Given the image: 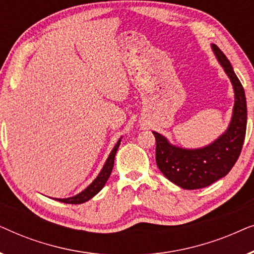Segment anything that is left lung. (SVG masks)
Segmentation results:
<instances>
[{"label":"left lung","mask_w":254,"mask_h":254,"mask_svg":"<svg viewBox=\"0 0 254 254\" xmlns=\"http://www.w3.org/2000/svg\"><path fill=\"white\" fill-rule=\"evenodd\" d=\"M211 48L234 86L235 105L228 129L213 143L199 149L176 147L152 131L158 169L170 182L185 190L202 189L227 176L237 162L245 140L248 109L244 88L223 52L214 44Z\"/></svg>","instance_id":"8db88e82"}]
</instances>
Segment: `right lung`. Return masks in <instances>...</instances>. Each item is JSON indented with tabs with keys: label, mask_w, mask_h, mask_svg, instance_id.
<instances>
[{
	"label": "right lung",
	"mask_w": 254,
	"mask_h": 254,
	"mask_svg": "<svg viewBox=\"0 0 254 254\" xmlns=\"http://www.w3.org/2000/svg\"><path fill=\"white\" fill-rule=\"evenodd\" d=\"M120 141H121V138H119V141L117 142L116 145H114L113 150L111 151L109 158L106 159L105 164H104L102 171H100L98 177H97V178L93 180V182L90 184V185L86 187L84 190H82L81 193H78L77 195H75V196L67 197V199H55V200L60 201V202H64V203L79 204V203H84L85 201H89L91 197L95 196L97 193L100 192V190L105 186L107 179L110 178L111 172H112V169L114 165V157H116L117 150L120 145Z\"/></svg>",
	"instance_id": "1"
}]
</instances>
